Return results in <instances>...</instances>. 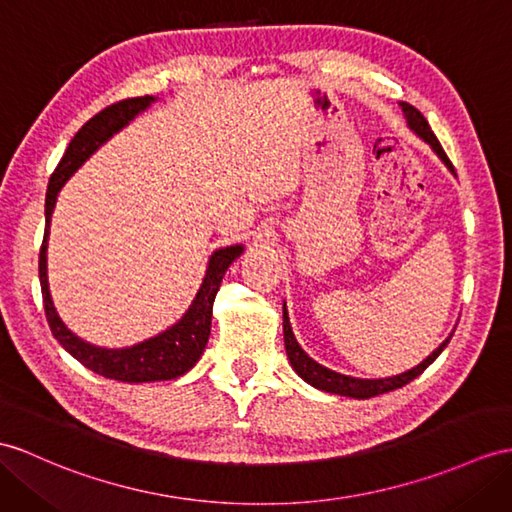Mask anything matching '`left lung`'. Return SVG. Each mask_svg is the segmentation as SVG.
Here are the masks:
<instances>
[{"label": "left lung", "instance_id": "8db88e82", "mask_svg": "<svg viewBox=\"0 0 512 512\" xmlns=\"http://www.w3.org/2000/svg\"><path fill=\"white\" fill-rule=\"evenodd\" d=\"M400 106L404 110V117H406L408 128L413 130L419 136V139L426 141L434 149V154L445 162V167L454 173V165L450 162V158H447V154L443 152L439 139H436L434 132L430 130L426 117H423L415 106H410L406 102H402ZM282 319H284L282 326H284L286 356H289L293 369L297 371V376L302 378V380H306L308 384H313L315 389H321V391H326V393H334V395L356 397V400H369V397H376V395H382V393L402 389L404 384H408L410 380H415L417 376H421V373L426 371L436 358H439V354L445 350L447 343H450V339H452V336H447V339L439 347H436V350L426 360H423V363H419L417 367L400 373V376L380 378V380H360V378H352V376H343V373H336V371H332L328 367L315 363V360L310 358L302 350V347H299L295 334L291 330V321H289V313H286V304L282 306Z\"/></svg>", "mask_w": 512, "mask_h": 512}]
</instances>
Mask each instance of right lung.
Segmentation results:
<instances>
[{"label":"right lung","mask_w":512,"mask_h":512,"mask_svg":"<svg viewBox=\"0 0 512 512\" xmlns=\"http://www.w3.org/2000/svg\"><path fill=\"white\" fill-rule=\"evenodd\" d=\"M156 102V97H132L121 99L117 104H110L102 112H97L73 136L67 152L62 154L58 167L54 169L52 178H49L47 197H45V234L43 245L39 254V280H41V293L45 304V317L52 334L65 350L80 360V363L91 369L99 376L119 380V382H156V380H173L184 376L199 356H202L204 347L210 336V321H213V302L221 286L223 276H226L228 267L236 258L243 254V245H230L221 247L210 256L208 269L202 286L193 299L189 310L182 315L178 323L171 328L160 332L152 339L143 343H136L132 347H123V350H106V347H97L82 341L78 334H73L56 313V306L52 302V293H49L47 282V239H49V221L56 206L58 191L62 189L78 167L84 165V160L93 152H97L99 145H104L112 134H117L121 128L143 112L149 104Z\"/></svg>","instance_id":"obj_1"}]
</instances>
